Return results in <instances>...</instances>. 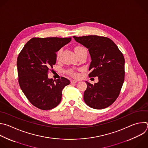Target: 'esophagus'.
Returning a JSON list of instances; mask_svg holds the SVG:
<instances>
[{
	"label": "esophagus",
	"instance_id": "esophagus-1",
	"mask_svg": "<svg viewBox=\"0 0 148 148\" xmlns=\"http://www.w3.org/2000/svg\"><path fill=\"white\" fill-rule=\"evenodd\" d=\"M77 82V80H75V79H72L71 81V84H74V83H76Z\"/></svg>",
	"mask_w": 148,
	"mask_h": 148
}]
</instances>
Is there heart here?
Listing matches in <instances>:
<instances>
[{
	"instance_id": "obj_1",
	"label": "heart",
	"mask_w": 148,
	"mask_h": 148,
	"mask_svg": "<svg viewBox=\"0 0 148 148\" xmlns=\"http://www.w3.org/2000/svg\"><path fill=\"white\" fill-rule=\"evenodd\" d=\"M83 50H85V48L83 46H77L76 47H75L74 48V51H75V53L76 52H80V51H82ZM62 51V49H60V50L57 53V58H59L60 54H61V52ZM69 73L70 74H71V75H73V77H77L78 76V74L77 73H76L75 71H74L73 70H70L69 71Z\"/></svg>"
}]
</instances>
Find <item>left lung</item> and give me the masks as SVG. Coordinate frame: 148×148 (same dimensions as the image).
<instances>
[{"label":"left lung","instance_id":"8db88e82","mask_svg":"<svg viewBox=\"0 0 148 148\" xmlns=\"http://www.w3.org/2000/svg\"><path fill=\"white\" fill-rule=\"evenodd\" d=\"M76 42L88 49L91 58L89 77L98 81L87 85L84 100L90 108L102 109L110 106L117 98L124 81L125 60L117 45L109 38L97 35L77 37Z\"/></svg>","mask_w":148,"mask_h":148}]
</instances>
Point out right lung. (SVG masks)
<instances>
[{"instance_id": "1", "label": "right lung", "mask_w": 148, "mask_h": 148, "mask_svg": "<svg viewBox=\"0 0 148 148\" xmlns=\"http://www.w3.org/2000/svg\"><path fill=\"white\" fill-rule=\"evenodd\" d=\"M71 40V38H34L24 46L17 62L20 86L28 101L44 110L56 107L62 99L63 88L70 84L49 78L47 73L56 64V52Z\"/></svg>"}]
</instances>
